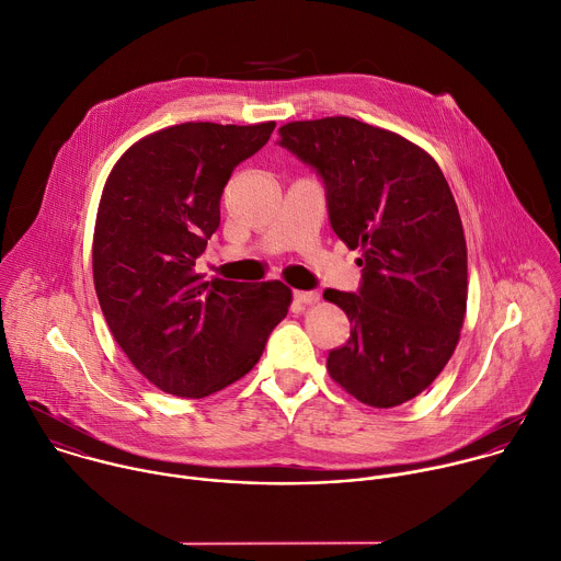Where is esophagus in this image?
<instances>
[{
	"label": "esophagus",
	"instance_id": "obj_1",
	"mask_svg": "<svg viewBox=\"0 0 561 561\" xmlns=\"http://www.w3.org/2000/svg\"><path fill=\"white\" fill-rule=\"evenodd\" d=\"M295 301L304 304V306H312L319 301V295L312 290H295Z\"/></svg>",
	"mask_w": 561,
	"mask_h": 561
}]
</instances>
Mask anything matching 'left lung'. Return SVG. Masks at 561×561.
<instances>
[{
  "mask_svg": "<svg viewBox=\"0 0 561 561\" xmlns=\"http://www.w3.org/2000/svg\"><path fill=\"white\" fill-rule=\"evenodd\" d=\"M279 138L319 171L332 231L360 251L358 295L323 293L352 325L328 375L369 408L403 405L440 375L467 312V242L449 184L423 147L350 116L293 121Z\"/></svg>",
  "mask_w": 561,
  "mask_h": 561,
  "instance_id": "left-lung-1",
  "label": "left lung"
}]
</instances>
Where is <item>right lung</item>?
<instances>
[{"label": "right lung", "mask_w": 561, "mask_h": 561, "mask_svg": "<svg viewBox=\"0 0 561 561\" xmlns=\"http://www.w3.org/2000/svg\"><path fill=\"white\" fill-rule=\"evenodd\" d=\"M273 129L275 121L171 125L134 142L105 180L92 242L96 297L131 365L167 394L203 399L240 381L288 312L293 290L277 279L196 273L233 169Z\"/></svg>", "instance_id": "1"}]
</instances>
